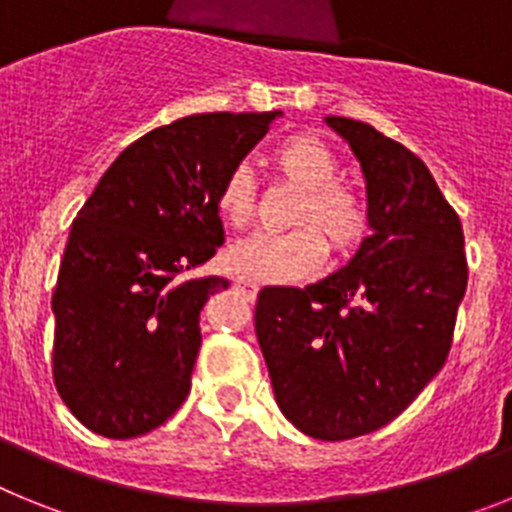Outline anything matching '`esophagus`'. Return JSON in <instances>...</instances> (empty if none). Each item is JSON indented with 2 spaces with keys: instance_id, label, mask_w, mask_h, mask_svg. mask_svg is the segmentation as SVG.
Returning <instances> with one entry per match:
<instances>
[{
  "instance_id": "34e87169",
  "label": "esophagus",
  "mask_w": 512,
  "mask_h": 512,
  "mask_svg": "<svg viewBox=\"0 0 512 512\" xmlns=\"http://www.w3.org/2000/svg\"><path fill=\"white\" fill-rule=\"evenodd\" d=\"M235 287L241 289L246 297H256V292H259L261 284L256 282V279H251V277H238V279H235Z\"/></svg>"
}]
</instances>
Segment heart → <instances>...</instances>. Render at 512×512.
<instances>
[{"label":"heart","mask_w":512,"mask_h":512,"mask_svg":"<svg viewBox=\"0 0 512 512\" xmlns=\"http://www.w3.org/2000/svg\"><path fill=\"white\" fill-rule=\"evenodd\" d=\"M274 169L284 182L302 189L292 215L297 230L284 235H253L228 253L230 269L261 282H292L318 269L325 248L333 256H351L369 233V210L354 189L338 182L341 164L333 148L312 133H297L274 151ZM225 225L243 230L256 220V179L248 166H233L215 197ZM329 246L325 247L324 243Z\"/></svg>","instance_id":"b5f03b06"}]
</instances>
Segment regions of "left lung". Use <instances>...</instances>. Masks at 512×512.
I'll return each instance as SVG.
<instances>
[{
	"mask_svg": "<svg viewBox=\"0 0 512 512\" xmlns=\"http://www.w3.org/2000/svg\"><path fill=\"white\" fill-rule=\"evenodd\" d=\"M325 122L359 158L372 235L323 282L261 289L256 336L287 420L346 441L392 423L441 372L469 266L428 166L366 122Z\"/></svg>",
	"mask_w": 512,
	"mask_h": 512,
	"instance_id": "1",
	"label": "left lung"
}]
</instances>
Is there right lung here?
<instances>
[{"label":"right lung","mask_w":512,"mask_h":512,"mask_svg":"<svg viewBox=\"0 0 512 512\" xmlns=\"http://www.w3.org/2000/svg\"><path fill=\"white\" fill-rule=\"evenodd\" d=\"M279 112L161 125L104 171L71 225L53 289V382L107 438L156 431L187 400L200 312L230 279H189L223 246L217 187Z\"/></svg>","instance_id":"right-lung-1"}]
</instances>
